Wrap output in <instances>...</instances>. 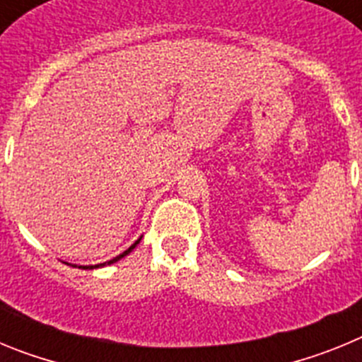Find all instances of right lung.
<instances>
[{
    "mask_svg": "<svg viewBox=\"0 0 362 362\" xmlns=\"http://www.w3.org/2000/svg\"><path fill=\"white\" fill-rule=\"evenodd\" d=\"M139 241H141V238L137 239V241H136V243H134V245H132V246H129V248H127V250H124V252H123V254L116 255V257H114V259H110V261H107V263H99V264H88V267H79V268H83V270H94V268H99V267H105V264H112V263H116V261H119V259H123V257H124V255H129V254H130V252H132V250H134V248H136V246H137V245H139ZM66 264H69V263H66ZM72 267H76V264H72Z\"/></svg>",
    "mask_w": 362,
    "mask_h": 362,
    "instance_id": "add662e5",
    "label": "right lung"
}]
</instances>
